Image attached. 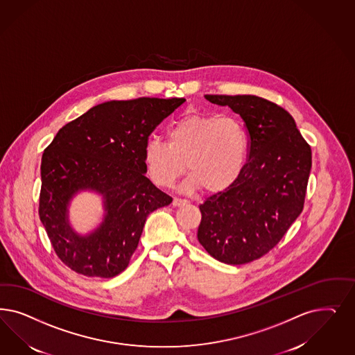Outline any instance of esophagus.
<instances>
[{
	"label": "esophagus",
	"instance_id": "34e87169",
	"mask_svg": "<svg viewBox=\"0 0 355 355\" xmlns=\"http://www.w3.org/2000/svg\"><path fill=\"white\" fill-rule=\"evenodd\" d=\"M187 202H188V200H184V198H179V197H175V198L172 200V205L173 206L185 205Z\"/></svg>",
	"mask_w": 355,
	"mask_h": 355
}]
</instances>
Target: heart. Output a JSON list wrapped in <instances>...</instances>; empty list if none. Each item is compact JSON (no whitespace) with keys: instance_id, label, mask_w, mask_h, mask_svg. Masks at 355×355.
I'll list each match as a JSON object with an SVG mask.
<instances>
[{"instance_id":"obj_1","label":"heart","mask_w":355,"mask_h":355,"mask_svg":"<svg viewBox=\"0 0 355 355\" xmlns=\"http://www.w3.org/2000/svg\"><path fill=\"white\" fill-rule=\"evenodd\" d=\"M247 153L248 136L236 117L191 114L168 128L167 144L150 139L144 159L157 185L171 187L188 167L187 188L218 193L241 176Z\"/></svg>"}]
</instances>
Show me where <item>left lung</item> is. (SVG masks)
<instances>
[{
	"label": "left lung",
	"mask_w": 355,
	"mask_h": 355,
	"mask_svg": "<svg viewBox=\"0 0 355 355\" xmlns=\"http://www.w3.org/2000/svg\"><path fill=\"white\" fill-rule=\"evenodd\" d=\"M241 114L248 135V158L227 189L200 205L197 239L220 263L241 265L273 250L304 206L311 146L293 116L254 95H205Z\"/></svg>",
	"instance_id": "obj_1"
}]
</instances>
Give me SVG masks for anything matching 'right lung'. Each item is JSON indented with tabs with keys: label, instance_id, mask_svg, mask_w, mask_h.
Returning a JSON list of instances; mask_svg holds the SVG:
<instances>
[{
	"label": "right lung",
	"instance_id": "right-lung-1",
	"mask_svg": "<svg viewBox=\"0 0 355 355\" xmlns=\"http://www.w3.org/2000/svg\"><path fill=\"white\" fill-rule=\"evenodd\" d=\"M184 98H138L98 104L62 126L42 157L39 217L58 259L86 277L125 270L146 218L172 197L145 176V146ZM104 195L103 225L82 237L69 227L67 205L78 190Z\"/></svg>",
	"mask_w": 355,
	"mask_h": 355
}]
</instances>
